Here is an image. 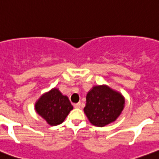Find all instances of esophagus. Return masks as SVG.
Masks as SVG:
<instances>
[{
	"mask_svg": "<svg viewBox=\"0 0 159 159\" xmlns=\"http://www.w3.org/2000/svg\"><path fill=\"white\" fill-rule=\"evenodd\" d=\"M73 105H74V108H80L81 103H80V102H79V103L74 104Z\"/></svg>",
	"mask_w": 159,
	"mask_h": 159,
	"instance_id": "obj_1",
	"label": "esophagus"
}]
</instances>
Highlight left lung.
<instances>
[{
  "mask_svg": "<svg viewBox=\"0 0 159 159\" xmlns=\"http://www.w3.org/2000/svg\"><path fill=\"white\" fill-rule=\"evenodd\" d=\"M86 99L84 113L90 123L99 127L115 122L125 106V98L122 93L107 85L93 86Z\"/></svg>",
  "mask_w": 159,
  "mask_h": 159,
  "instance_id": "obj_1",
  "label": "left lung"
}]
</instances>
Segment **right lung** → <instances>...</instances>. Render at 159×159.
<instances>
[{
	"instance_id": "right-lung-1",
	"label": "right lung",
	"mask_w": 159,
	"mask_h": 159,
	"mask_svg": "<svg viewBox=\"0 0 159 159\" xmlns=\"http://www.w3.org/2000/svg\"><path fill=\"white\" fill-rule=\"evenodd\" d=\"M72 109L69 98L56 87L42 94L35 103L37 114L52 126L64 122Z\"/></svg>"
}]
</instances>
